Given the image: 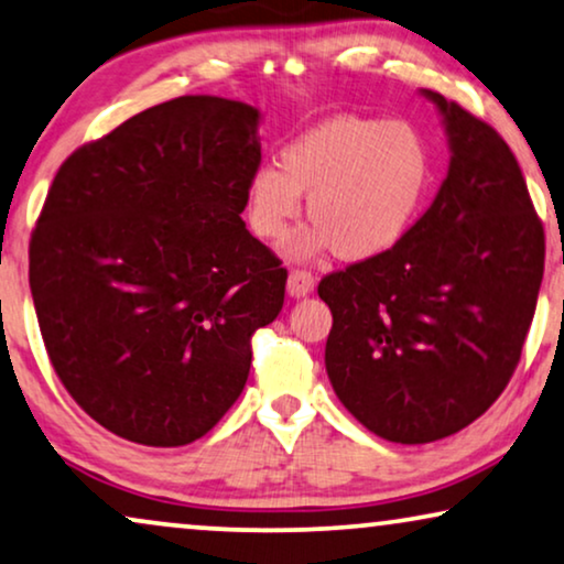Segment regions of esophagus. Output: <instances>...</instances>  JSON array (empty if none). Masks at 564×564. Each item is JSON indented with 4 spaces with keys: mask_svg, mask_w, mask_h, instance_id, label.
<instances>
[{
    "mask_svg": "<svg viewBox=\"0 0 564 564\" xmlns=\"http://www.w3.org/2000/svg\"><path fill=\"white\" fill-rule=\"evenodd\" d=\"M286 291L291 299H302L314 291V275L310 270H291L289 281H286Z\"/></svg>",
    "mask_w": 564,
    "mask_h": 564,
    "instance_id": "1",
    "label": "esophagus"
}]
</instances>
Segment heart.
Instances as JSON below:
<instances>
[{
	"label": "heart",
	"instance_id": "b5f03b06",
	"mask_svg": "<svg viewBox=\"0 0 564 564\" xmlns=\"http://www.w3.org/2000/svg\"><path fill=\"white\" fill-rule=\"evenodd\" d=\"M433 180L431 147L404 120L333 116L291 139L275 164L247 180V224L262 242H281L302 212L314 227L296 254L333 250L371 260L408 235Z\"/></svg>",
	"mask_w": 564,
	"mask_h": 564
}]
</instances>
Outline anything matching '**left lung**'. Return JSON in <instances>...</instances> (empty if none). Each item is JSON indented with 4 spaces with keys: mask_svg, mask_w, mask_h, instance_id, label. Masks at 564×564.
Segmentation results:
<instances>
[{
    "mask_svg": "<svg viewBox=\"0 0 564 564\" xmlns=\"http://www.w3.org/2000/svg\"><path fill=\"white\" fill-rule=\"evenodd\" d=\"M444 123L448 172L392 250L322 278L325 366L345 410L392 444L477 420L513 377L544 275V229L498 131L420 89Z\"/></svg>",
    "mask_w": 564,
    "mask_h": 564,
    "instance_id": "1",
    "label": "left lung"
}]
</instances>
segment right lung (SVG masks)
<instances>
[{"mask_svg":"<svg viewBox=\"0 0 564 564\" xmlns=\"http://www.w3.org/2000/svg\"><path fill=\"white\" fill-rule=\"evenodd\" d=\"M262 112L154 105L77 149L30 239V294L74 402L110 433L185 446L219 423L278 317L286 270L242 221Z\"/></svg>","mask_w":564,"mask_h":564,"instance_id":"obj_1","label":"right lung"}]
</instances>
